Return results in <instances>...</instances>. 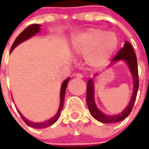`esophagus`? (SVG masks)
I'll use <instances>...</instances> for the list:
<instances>
[{
	"label": "esophagus",
	"instance_id": "obj_1",
	"mask_svg": "<svg viewBox=\"0 0 149 149\" xmlns=\"http://www.w3.org/2000/svg\"><path fill=\"white\" fill-rule=\"evenodd\" d=\"M75 77H77V78L81 79V78H83V77H84V75H83L81 73H77V74H76Z\"/></svg>",
	"mask_w": 149,
	"mask_h": 149
}]
</instances>
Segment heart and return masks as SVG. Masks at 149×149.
I'll use <instances>...</instances> for the list:
<instances>
[{
    "mask_svg": "<svg viewBox=\"0 0 149 149\" xmlns=\"http://www.w3.org/2000/svg\"><path fill=\"white\" fill-rule=\"evenodd\" d=\"M118 45V38L114 33L92 27L77 33L71 39L73 54L85 56L86 64L95 69L108 63Z\"/></svg>",
    "mask_w": 149,
    "mask_h": 149,
    "instance_id": "1",
    "label": "heart"
}]
</instances>
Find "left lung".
Listing matches in <instances>:
<instances>
[{"instance_id":"obj_1","label":"left lung","mask_w":149,"mask_h":149,"mask_svg":"<svg viewBox=\"0 0 149 149\" xmlns=\"http://www.w3.org/2000/svg\"><path fill=\"white\" fill-rule=\"evenodd\" d=\"M125 61L127 63L129 70L131 72L133 79V93L130 102L125 109L119 114L116 115H107L98 108L95 101V86L93 78L89 79L87 82V89H86V103H87L89 110L96 120L102 123H116L123 120L131 113L134 101L136 99L138 89H139V76H138V66L136 56L134 51L131 43L125 41L124 47L118 52L116 56L112 60V64L118 63L119 61ZM96 75H95V77Z\"/></svg>"}]
</instances>
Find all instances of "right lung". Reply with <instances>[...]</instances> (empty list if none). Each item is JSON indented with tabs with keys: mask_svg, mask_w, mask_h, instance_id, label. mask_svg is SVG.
<instances>
[{
	"mask_svg": "<svg viewBox=\"0 0 149 149\" xmlns=\"http://www.w3.org/2000/svg\"><path fill=\"white\" fill-rule=\"evenodd\" d=\"M40 24H31V25L29 26L28 27L25 29L24 30H23L22 33H21L19 35H18V37L15 39V40L14 41L13 45L11 47V49H10V53H11L13 50L18 46L20 43L23 42L24 41L27 40L30 38H31L32 36H35L36 34H37L40 31ZM70 80V77H68L67 79H65V81H63V83L62 84L61 89H60V107H59L58 111L55 114L54 116H53L52 118H51L48 120L45 121V122H31V121L28 120L27 119H26L25 117L22 116V114L21 113V112L18 110V113L20 114L22 119H23L24 122L27 124V125L30 126V127H34V128H45V127H48L49 126L52 125L54 123L58 120V119L60 118V116L61 114L62 110H63V104H64V99H65V91H66L67 88V84L68 82Z\"/></svg>",
	"mask_w": 149,
	"mask_h": 149,
	"instance_id": "1",
	"label": "right lung"
}]
</instances>
